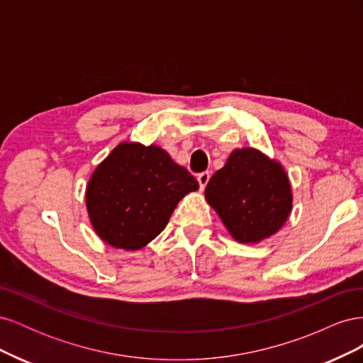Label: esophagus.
Here are the masks:
<instances>
[{"mask_svg":"<svg viewBox=\"0 0 363 363\" xmlns=\"http://www.w3.org/2000/svg\"><path fill=\"white\" fill-rule=\"evenodd\" d=\"M196 180H199V183H200V188H201V189H204V188H206V184L208 183V180H211V172H208V171H204V172L199 174V177H196Z\"/></svg>","mask_w":363,"mask_h":363,"instance_id":"esophagus-1","label":"esophagus"}]
</instances>
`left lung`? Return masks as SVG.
I'll list each match as a JSON object with an SVG mask.
<instances>
[{"instance_id":"left-lung-1","label":"left lung","mask_w":363,"mask_h":363,"mask_svg":"<svg viewBox=\"0 0 363 363\" xmlns=\"http://www.w3.org/2000/svg\"><path fill=\"white\" fill-rule=\"evenodd\" d=\"M206 201L240 244L276 235L292 212V186L283 164L257 148H236L208 180Z\"/></svg>"}]
</instances>
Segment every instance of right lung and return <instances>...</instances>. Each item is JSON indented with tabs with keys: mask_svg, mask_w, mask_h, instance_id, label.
<instances>
[{
	"mask_svg": "<svg viewBox=\"0 0 363 363\" xmlns=\"http://www.w3.org/2000/svg\"><path fill=\"white\" fill-rule=\"evenodd\" d=\"M199 188L163 148L121 142L92 172L86 208L106 244L136 251L160 235L179 201Z\"/></svg>",
	"mask_w": 363,
	"mask_h": 363,
	"instance_id": "1",
	"label": "right lung"
}]
</instances>
